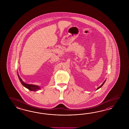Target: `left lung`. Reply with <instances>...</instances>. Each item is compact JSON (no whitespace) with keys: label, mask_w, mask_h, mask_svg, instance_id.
I'll return each mask as SVG.
<instances>
[{"label":"left lung","mask_w":129,"mask_h":129,"mask_svg":"<svg viewBox=\"0 0 129 129\" xmlns=\"http://www.w3.org/2000/svg\"><path fill=\"white\" fill-rule=\"evenodd\" d=\"M106 80H105V81H104V82H103V84H102L101 85V86H99V87H98V88H97V89H96V90H98V89H99V88H100V87H102V86H103V85H104V83H105V82H106Z\"/></svg>","instance_id":"1"}]
</instances>
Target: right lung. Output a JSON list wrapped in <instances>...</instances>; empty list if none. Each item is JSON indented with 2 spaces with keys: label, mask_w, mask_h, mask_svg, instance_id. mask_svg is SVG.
Instances as JSON below:
<instances>
[{
  "label": "right lung",
  "mask_w": 129,
  "mask_h": 129,
  "mask_svg": "<svg viewBox=\"0 0 129 129\" xmlns=\"http://www.w3.org/2000/svg\"><path fill=\"white\" fill-rule=\"evenodd\" d=\"M18 77L22 85L24 86L25 87H26V88L28 89L29 90H30V91H37V90L40 89V87H39L38 86L31 85V84H27L24 83L23 81L21 79V78H20L18 74Z\"/></svg>",
  "instance_id": "1"
}]
</instances>
